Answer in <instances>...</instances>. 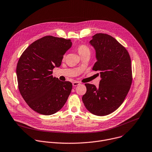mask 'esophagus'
<instances>
[{
	"label": "esophagus",
	"instance_id": "1",
	"mask_svg": "<svg viewBox=\"0 0 152 152\" xmlns=\"http://www.w3.org/2000/svg\"><path fill=\"white\" fill-rule=\"evenodd\" d=\"M72 84H73V86H76L79 85L80 84V83L79 82H77V81H75V82H73Z\"/></svg>",
	"mask_w": 152,
	"mask_h": 152
}]
</instances>
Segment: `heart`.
<instances>
[{"label": "heart", "instance_id": "1", "mask_svg": "<svg viewBox=\"0 0 152 152\" xmlns=\"http://www.w3.org/2000/svg\"><path fill=\"white\" fill-rule=\"evenodd\" d=\"M77 52H78L79 54L81 57H82V56H83L85 55L90 54V49L86 45L82 44V45H79L77 48Z\"/></svg>", "mask_w": 152, "mask_h": 152}]
</instances>
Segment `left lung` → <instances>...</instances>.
<instances>
[{
  "label": "left lung",
  "instance_id": "1",
  "mask_svg": "<svg viewBox=\"0 0 152 152\" xmlns=\"http://www.w3.org/2000/svg\"><path fill=\"white\" fill-rule=\"evenodd\" d=\"M89 43L95 50L92 70L102 78L98 87L85 83L82 96L86 109L96 116L108 115L122 104L132 83L131 61L127 50L112 36L97 33ZM99 75V73H98Z\"/></svg>",
  "mask_w": 152,
  "mask_h": 152
}]
</instances>
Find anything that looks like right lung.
I'll return each mask as SVG.
<instances>
[{
    "label": "right lung",
    "mask_w": 152,
    "mask_h": 152,
    "mask_svg": "<svg viewBox=\"0 0 152 152\" xmlns=\"http://www.w3.org/2000/svg\"><path fill=\"white\" fill-rule=\"evenodd\" d=\"M72 45L70 39L46 36L29 45L20 57L16 70L19 91L37 113L53 115L66 103L72 83L51 75Z\"/></svg>",
    "instance_id": "1"
}]
</instances>
